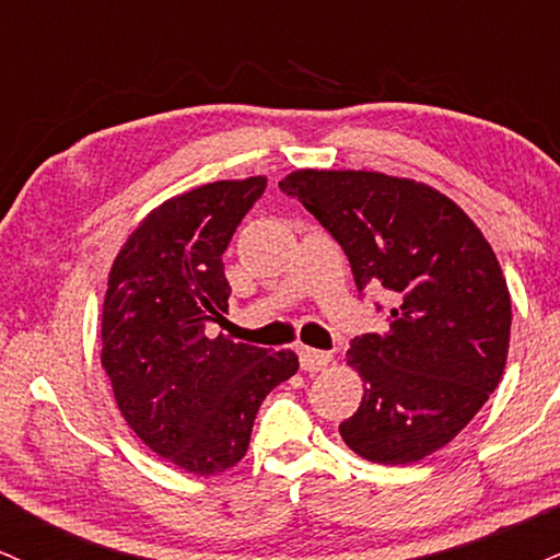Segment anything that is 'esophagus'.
Returning <instances> with one entry per match:
<instances>
[{"instance_id": "34e87169", "label": "esophagus", "mask_w": 560, "mask_h": 560, "mask_svg": "<svg viewBox=\"0 0 560 560\" xmlns=\"http://www.w3.org/2000/svg\"><path fill=\"white\" fill-rule=\"evenodd\" d=\"M330 351H317V348H301L299 351V361H301V370L306 372H319L330 364Z\"/></svg>"}]
</instances>
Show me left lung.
I'll use <instances>...</instances> for the list:
<instances>
[{"label":"left lung","instance_id":"1","mask_svg":"<svg viewBox=\"0 0 560 560\" xmlns=\"http://www.w3.org/2000/svg\"><path fill=\"white\" fill-rule=\"evenodd\" d=\"M280 190L340 243L361 295L390 293V327L357 335L348 351L364 398L340 424L346 445L390 466L448 445L509 357L511 295L490 243L448 196L404 177L299 170Z\"/></svg>","mask_w":560,"mask_h":560}]
</instances>
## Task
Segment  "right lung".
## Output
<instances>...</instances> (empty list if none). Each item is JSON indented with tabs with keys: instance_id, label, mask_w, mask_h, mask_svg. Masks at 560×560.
Wrapping results in <instances>:
<instances>
[{
	"instance_id": "right-lung-1",
	"label": "right lung",
	"mask_w": 560,
	"mask_h": 560,
	"mask_svg": "<svg viewBox=\"0 0 560 560\" xmlns=\"http://www.w3.org/2000/svg\"><path fill=\"white\" fill-rule=\"evenodd\" d=\"M267 177L220 180L175 196L117 254L102 312V366L117 409L156 456L220 475L246 456L261 400L299 370L293 351L209 340L228 312L222 267Z\"/></svg>"
}]
</instances>
